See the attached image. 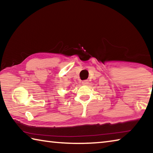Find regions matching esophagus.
<instances>
[{
    "label": "esophagus",
    "instance_id": "1",
    "mask_svg": "<svg viewBox=\"0 0 153 153\" xmlns=\"http://www.w3.org/2000/svg\"><path fill=\"white\" fill-rule=\"evenodd\" d=\"M82 84L83 85H86V84H88V80H84V81H82Z\"/></svg>",
    "mask_w": 153,
    "mask_h": 153
}]
</instances>
